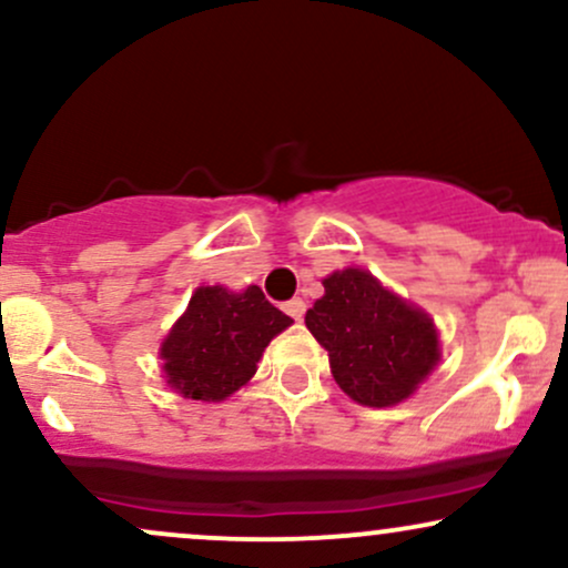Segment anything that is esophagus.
I'll use <instances>...</instances> for the list:
<instances>
[{
  "label": "esophagus",
  "mask_w": 568,
  "mask_h": 568,
  "mask_svg": "<svg viewBox=\"0 0 568 568\" xmlns=\"http://www.w3.org/2000/svg\"><path fill=\"white\" fill-rule=\"evenodd\" d=\"M283 310L288 312V315L293 317V321H302L304 312H306V304L302 302V298H291V302L283 304Z\"/></svg>",
  "instance_id": "34e87169"
}]
</instances>
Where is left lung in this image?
Here are the masks:
<instances>
[{
  "label": "left lung",
  "instance_id": "8db88e82",
  "mask_svg": "<svg viewBox=\"0 0 568 568\" xmlns=\"http://www.w3.org/2000/svg\"><path fill=\"white\" fill-rule=\"evenodd\" d=\"M323 288L304 323L328 349L338 387L371 408L414 395L440 361L438 331L427 312L357 266L328 275Z\"/></svg>",
  "mask_w": 568,
  "mask_h": 568
}]
</instances>
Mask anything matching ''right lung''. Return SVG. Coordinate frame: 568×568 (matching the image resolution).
Returning <instances> with one entry per match:
<instances>
[{"mask_svg": "<svg viewBox=\"0 0 568 568\" xmlns=\"http://www.w3.org/2000/svg\"><path fill=\"white\" fill-rule=\"evenodd\" d=\"M291 323L258 285L240 293L200 285L160 347L165 379L192 400H226L251 382L266 344Z\"/></svg>", "mask_w": 568, "mask_h": 568, "instance_id": "obj_1", "label": "right lung"}]
</instances>
